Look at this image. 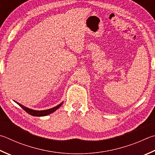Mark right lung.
Wrapping results in <instances>:
<instances>
[{
  "label": "right lung",
  "instance_id": "1",
  "mask_svg": "<svg viewBox=\"0 0 155 155\" xmlns=\"http://www.w3.org/2000/svg\"><path fill=\"white\" fill-rule=\"evenodd\" d=\"M16 103L18 104V105H19V106H20L21 108H23L24 110L27 112V113H28L30 115H32V116H35V117H44V116H47V115H48L51 113H53V112H55L56 110H58L59 108H60L63 104V102H61L59 105L48 110H35L30 109V108H27L26 106H24L23 105L20 104L18 102H16Z\"/></svg>",
  "mask_w": 155,
  "mask_h": 155
}]
</instances>
